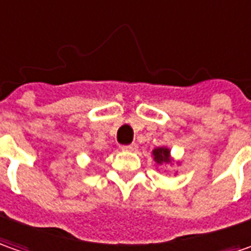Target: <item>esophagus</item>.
I'll return each mask as SVG.
<instances>
[{
  "instance_id": "1",
  "label": "esophagus",
  "mask_w": 251,
  "mask_h": 251,
  "mask_svg": "<svg viewBox=\"0 0 251 251\" xmlns=\"http://www.w3.org/2000/svg\"><path fill=\"white\" fill-rule=\"evenodd\" d=\"M122 150H124V151H136V150H137V144L133 143V144H129V146H124Z\"/></svg>"
}]
</instances>
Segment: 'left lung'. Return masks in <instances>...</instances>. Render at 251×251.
<instances>
[{
    "label": "left lung",
    "instance_id": "obj_1",
    "mask_svg": "<svg viewBox=\"0 0 251 251\" xmlns=\"http://www.w3.org/2000/svg\"><path fill=\"white\" fill-rule=\"evenodd\" d=\"M152 155V160L154 162L157 164V167H161V165H168L171 162H174V158H172V155H171V150H169V147L167 146H162V147H155L154 150L151 151ZM177 165H180V161H176ZM177 174V172H176ZM175 174V175H176Z\"/></svg>",
    "mask_w": 251,
    "mask_h": 251
}]
</instances>
